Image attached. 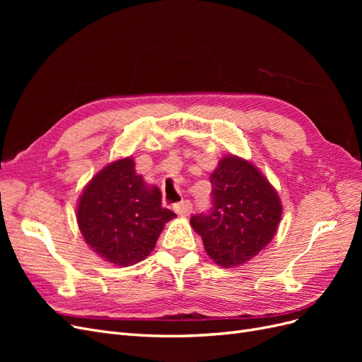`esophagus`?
I'll return each instance as SVG.
<instances>
[{
  "mask_svg": "<svg viewBox=\"0 0 362 362\" xmlns=\"http://www.w3.org/2000/svg\"><path fill=\"white\" fill-rule=\"evenodd\" d=\"M173 210H175V213L180 214V216H189L193 210V206H192L190 201H181V202L173 205Z\"/></svg>",
  "mask_w": 362,
  "mask_h": 362,
  "instance_id": "34e87169",
  "label": "esophagus"
}]
</instances>
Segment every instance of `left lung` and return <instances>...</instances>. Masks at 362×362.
<instances>
[{
	"label": "left lung",
	"mask_w": 362,
	"mask_h": 362,
	"mask_svg": "<svg viewBox=\"0 0 362 362\" xmlns=\"http://www.w3.org/2000/svg\"><path fill=\"white\" fill-rule=\"evenodd\" d=\"M208 213L190 218L216 264L237 267L259 254L275 237L282 205L276 190L254 164L223 157L211 173Z\"/></svg>",
	"instance_id": "obj_1"
}]
</instances>
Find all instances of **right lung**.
I'll list each match as a JSON object with an SVG mask.
<instances>
[{"mask_svg":"<svg viewBox=\"0 0 362 362\" xmlns=\"http://www.w3.org/2000/svg\"><path fill=\"white\" fill-rule=\"evenodd\" d=\"M173 217L177 214L161 205V192L148 187L129 157L96 173L76 206L86 243L105 261L122 267L145 259L164 223Z\"/></svg>","mask_w":362,"mask_h":362,"instance_id":"right-lung-1","label":"right lung"}]
</instances>
